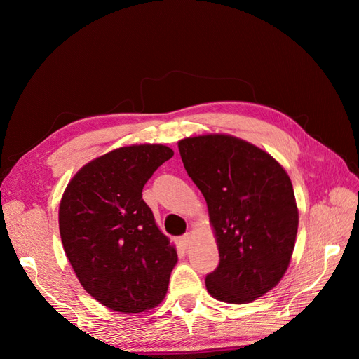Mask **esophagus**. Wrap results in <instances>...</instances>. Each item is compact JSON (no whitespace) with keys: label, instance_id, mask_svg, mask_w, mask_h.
Listing matches in <instances>:
<instances>
[{"label":"esophagus","instance_id":"1","mask_svg":"<svg viewBox=\"0 0 359 359\" xmlns=\"http://www.w3.org/2000/svg\"><path fill=\"white\" fill-rule=\"evenodd\" d=\"M190 240H191V238H190V235H189V233L182 235V236L180 238V244H181V247H182V248H187V247L190 245Z\"/></svg>","mask_w":359,"mask_h":359}]
</instances>
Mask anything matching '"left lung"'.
I'll return each instance as SVG.
<instances>
[{"label":"left lung","mask_w":359,"mask_h":359,"mask_svg":"<svg viewBox=\"0 0 359 359\" xmlns=\"http://www.w3.org/2000/svg\"><path fill=\"white\" fill-rule=\"evenodd\" d=\"M189 177L208 205L220 262L205 278L215 299L244 304L283 278L295 247L298 208L290 178L264 149L231 135L178 142Z\"/></svg>","instance_id":"8db88e82"}]
</instances>
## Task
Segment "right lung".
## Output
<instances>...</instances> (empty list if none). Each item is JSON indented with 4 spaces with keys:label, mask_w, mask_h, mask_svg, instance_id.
I'll list each match as a JSON object with an SVG mask.
<instances>
[{
    "label": "right lung",
    "mask_w": 359,
    "mask_h": 359,
    "mask_svg": "<svg viewBox=\"0 0 359 359\" xmlns=\"http://www.w3.org/2000/svg\"><path fill=\"white\" fill-rule=\"evenodd\" d=\"M172 156L158 144L116 148L86 163L64 190V252L82 287L107 309L140 313L166 297L178 256L142 189Z\"/></svg>",
    "instance_id": "obj_1"
}]
</instances>
